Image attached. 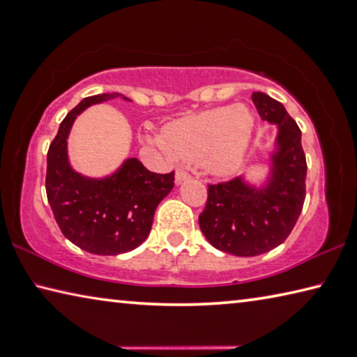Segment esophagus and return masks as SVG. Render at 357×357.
<instances>
[{"instance_id":"obj_1","label":"esophagus","mask_w":357,"mask_h":357,"mask_svg":"<svg viewBox=\"0 0 357 357\" xmlns=\"http://www.w3.org/2000/svg\"><path fill=\"white\" fill-rule=\"evenodd\" d=\"M189 178H190V174L185 172V169H178L176 172V183H183V181L189 179Z\"/></svg>"}]
</instances>
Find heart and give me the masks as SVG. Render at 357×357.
I'll return each instance as SVG.
<instances>
[{"instance_id":"1","label":"heart","mask_w":357,"mask_h":357,"mask_svg":"<svg viewBox=\"0 0 357 357\" xmlns=\"http://www.w3.org/2000/svg\"><path fill=\"white\" fill-rule=\"evenodd\" d=\"M254 119L245 106H224L174 121L163 128V139L152 143L183 160L205 162L216 173H231L250 144Z\"/></svg>"}]
</instances>
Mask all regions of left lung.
I'll return each instance as SVG.
<instances>
[{"instance_id": "8db88e82", "label": "left lung", "mask_w": 357, "mask_h": 357, "mask_svg": "<svg viewBox=\"0 0 357 357\" xmlns=\"http://www.w3.org/2000/svg\"><path fill=\"white\" fill-rule=\"evenodd\" d=\"M251 98L264 121L278 123L271 176L262 189L250 188L241 178L208 184L206 205L199 216L203 235L216 250L241 257L280 246L301 216L307 194L301 128L280 101L262 92Z\"/></svg>"}]
</instances>
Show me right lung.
Returning a JSON list of instances; mask_svg holds the SVG:
<instances>
[{"mask_svg":"<svg viewBox=\"0 0 357 357\" xmlns=\"http://www.w3.org/2000/svg\"><path fill=\"white\" fill-rule=\"evenodd\" d=\"M121 93L84 98L68 112L47 152L46 192L54 218L68 240L98 256L128 252L148 238L158 203L174 185V172L152 173L138 158H128L103 179L84 178L68 163L66 138L86 107Z\"/></svg>","mask_w":357,"mask_h":357,"instance_id":"obj_1","label":"right lung"}]
</instances>
